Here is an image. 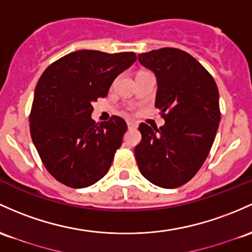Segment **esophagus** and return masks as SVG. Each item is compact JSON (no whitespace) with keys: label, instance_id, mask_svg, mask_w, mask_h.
Returning <instances> with one entry per match:
<instances>
[{"label":"esophagus","instance_id":"obj_1","mask_svg":"<svg viewBox=\"0 0 252 252\" xmlns=\"http://www.w3.org/2000/svg\"><path fill=\"white\" fill-rule=\"evenodd\" d=\"M126 126H128V128H129V129H134V128H136V126H137V124L135 123V122H131V121H129L128 123H126Z\"/></svg>","mask_w":252,"mask_h":252}]
</instances>
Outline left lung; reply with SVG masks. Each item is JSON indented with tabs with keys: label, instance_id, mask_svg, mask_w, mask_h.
<instances>
[{
	"label": "left lung",
	"instance_id": "obj_1",
	"mask_svg": "<svg viewBox=\"0 0 252 252\" xmlns=\"http://www.w3.org/2000/svg\"><path fill=\"white\" fill-rule=\"evenodd\" d=\"M139 61L156 74V107L165 124H140L135 158L146 179L173 189L188 183L208 157L220 122L219 91L207 69L183 50H153Z\"/></svg>",
	"mask_w": 252,
	"mask_h": 252
}]
</instances>
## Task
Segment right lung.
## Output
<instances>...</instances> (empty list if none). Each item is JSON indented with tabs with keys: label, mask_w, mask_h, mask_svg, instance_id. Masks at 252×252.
<instances>
[{
	"label": "right lung",
	"mask_w": 252,
	"mask_h": 252,
	"mask_svg": "<svg viewBox=\"0 0 252 252\" xmlns=\"http://www.w3.org/2000/svg\"><path fill=\"white\" fill-rule=\"evenodd\" d=\"M136 61L134 52L96 50L70 52L50 64L34 91L31 137L44 166L67 187H90L106 175L126 131L123 118L95 123L93 101L106 96L122 71Z\"/></svg>",
	"instance_id": "1"
}]
</instances>
